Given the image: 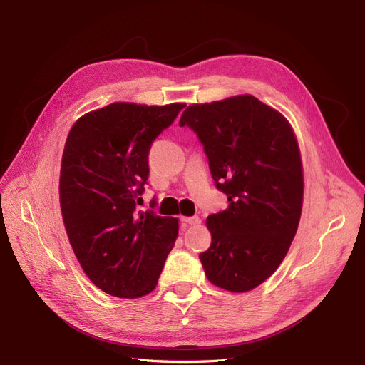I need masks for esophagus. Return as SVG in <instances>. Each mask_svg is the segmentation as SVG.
I'll return each instance as SVG.
<instances>
[{
	"label": "esophagus",
	"mask_w": 365,
	"mask_h": 365,
	"mask_svg": "<svg viewBox=\"0 0 365 365\" xmlns=\"http://www.w3.org/2000/svg\"><path fill=\"white\" fill-rule=\"evenodd\" d=\"M181 222L182 224H187V225H196V224H200L201 222V219L197 217V216H192V217H181Z\"/></svg>",
	"instance_id": "1"
}]
</instances>
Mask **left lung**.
<instances>
[{
  "mask_svg": "<svg viewBox=\"0 0 365 365\" xmlns=\"http://www.w3.org/2000/svg\"><path fill=\"white\" fill-rule=\"evenodd\" d=\"M202 143L228 208L207 217L212 245L200 254L207 279L247 292L279 268L303 207V168L294 130L250 94L190 105L180 118Z\"/></svg>",
  "mask_w": 365,
  "mask_h": 365,
  "instance_id": "8db88e82",
  "label": "left lung"
}]
</instances>
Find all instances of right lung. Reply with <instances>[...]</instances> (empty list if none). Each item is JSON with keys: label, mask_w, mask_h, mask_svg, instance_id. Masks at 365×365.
<instances>
[{"label": "right lung", "mask_w": 365, "mask_h": 365, "mask_svg": "<svg viewBox=\"0 0 365 365\" xmlns=\"http://www.w3.org/2000/svg\"><path fill=\"white\" fill-rule=\"evenodd\" d=\"M184 106L111 103L82 115L65 141L63 225L88 279L109 295L138 298L155 289L178 236V219L137 205L152 143Z\"/></svg>", "instance_id": "right-lung-1"}]
</instances>
